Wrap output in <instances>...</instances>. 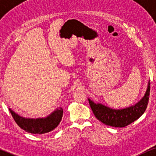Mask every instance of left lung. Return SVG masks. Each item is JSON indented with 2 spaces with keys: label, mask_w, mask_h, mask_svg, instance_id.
Instances as JSON below:
<instances>
[{
  "label": "left lung",
  "mask_w": 156,
  "mask_h": 156,
  "mask_svg": "<svg viewBox=\"0 0 156 156\" xmlns=\"http://www.w3.org/2000/svg\"><path fill=\"white\" fill-rule=\"evenodd\" d=\"M150 85L149 80L144 97L136 104L127 108H111L102 103H95L88 98L89 105L97 119L103 124L117 128H123L139 119L145 112L149 101Z\"/></svg>",
  "instance_id": "left-lung-1"
}]
</instances>
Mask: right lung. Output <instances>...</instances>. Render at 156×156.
Wrapping results in <instances>:
<instances>
[{
  "label": "right lung",
  "instance_id": "obj_1",
  "mask_svg": "<svg viewBox=\"0 0 156 156\" xmlns=\"http://www.w3.org/2000/svg\"><path fill=\"white\" fill-rule=\"evenodd\" d=\"M12 117L17 125L28 133L33 134H43L54 130L62 120L63 109L57 108L45 117L26 118L20 116L13 110L9 108Z\"/></svg>",
  "mask_w": 156,
  "mask_h": 156
}]
</instances>
